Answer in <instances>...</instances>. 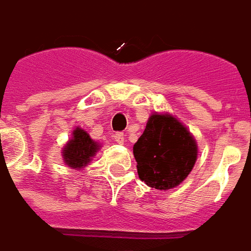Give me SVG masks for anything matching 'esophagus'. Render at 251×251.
I'll return each instance as SVG.
<instances>
[{
  "label": "esophagus",
  "instance_id": "34e87169",
  "mask_svg": "<svg viewBox=\"0 0 251 251\" xmlns=\"http://www.w3.org/2000/svg\"><path fill=\"white\" fill-rule=\"evenodd\" d=\"M114 139L116 143H119V144H123L124 143V133L122 132H116L114 135Z\"/></svg>",
  "mask_w": 251,
  "mask_h": 251
}]
</instances>
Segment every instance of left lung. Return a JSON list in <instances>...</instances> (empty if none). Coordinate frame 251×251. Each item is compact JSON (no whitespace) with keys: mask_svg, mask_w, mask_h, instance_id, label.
<instances>
[{"mask_svg":"<svg viewBox=\"0 0 251 251\" xmlns=\"http://www.w3.org/2000/svg\"><path fill=\"white\" fill-rule=\"evenodd\" d=\"M197 143L188 128L169 114L154 112L133 146L137 175L148 186L160 190L180 185L197 160Z\"/></svg>","mask_w":251,"mask_h":251,"instance_id":"obj_1","label":"left lung"}]
</instances>
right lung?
Instances as JSON below:
<instances>
[{
  "label": "right lung",
  "instance_id": "1",
  "mask_svg": "<svg viewBox=\"0 0 251 251\" xmlns=\"http://www.w3.org/2000/svg\"><path fill=\"white\" fill-rule=\"evenodd\" d=\"M100 150L99 143L92 140L84 129L76 127L73 131V137L63 147V160L73 169H82L92 160Z\"/></svg>",
  "mask_w": 251,
  "mask_h": 251
}]
</instances>
